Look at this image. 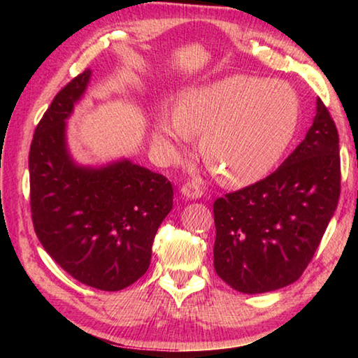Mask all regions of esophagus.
Returning a JSON list of instances; mask_svg holds the SVG:
<instances>
[{
    "label": "esophagus",
    "instance_id": "obj_1",
    "mask_svg": "<svg viewBox=\"0 0 358 358\" xmlns=\"http://www.w3.org/2000/svg\"><path fill=\"white\" fill-rule=\"evenodd\" d=\"M180 192H181V196H185L186 199H192V201L194 199H201L203 196L202 187L199 186L197 181H191V183L183 185L181 186Z\"/></svg>",
    "mask_w": 358,
    "mask_h": 358
}]
</instances>
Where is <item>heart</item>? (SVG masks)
I'll use <instances>...</instances> for the list:
<instances>
[{
    "mask_svg": "<svg viewBox=\"0 0 358 358\" xmlns=\"http://www.w3.org/2000/svg\"><path fill=\"white\" fill-rule=\"evenodd\" d=\"M296 123L299 99L287 83L232 76L186 90L173 118L156 120L153 142L166 155H177L187 137L202 136L208 167L226 183L241 186L270 171Z\"/></svg>",
    "mask_w": 358,
    "mask_h": 358,
    "instance_id": "1",
    "label": "heart"
}]
</instances>
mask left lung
Instances as JSON below:
<instances>
[{"instance_id": "8db88e82", "label": "left lung", "mask_w": 358, "mask_h": 358, "mask_svg": "<svg viewBox=\"0 0 358 358\" xmlns=\"http://www.w3.org/2000/svg\"><path fill=\"white\" fill-rule=\"evenodd\" d=\"M306 137L268 177L213 203L215 270L243 294L299 280L335 213L341 189L335 121L317 99Z\"/></svg>"}]
</instances>
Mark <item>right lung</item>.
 Here are the masks:
<instances>
[{
    "instance_id": "1",
    "label": "right lung",
    "mask_w": 358,
    "mask_h": 358,
    "mask_svg": "<svg viewBox=\"0 0 358 358\" xmlns=\"http://www.w3.org/2000/svg\"><path fill=\"white\" fill-rule=\"evenodd\" d=\"M87 69L66 85L34 131L29 197L39 241L74 280L121 290L145 275L157 227L173 205L164 175L129 159L78 166L66 142V120L87 90Z\"/></svg>"
}]
</instances>
